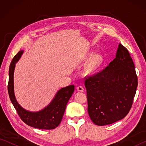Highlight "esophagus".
<instances>
[{
	"instance_id": "34e87169",
	"label": "esophagus",
	"mask_w": 146,
	"mask_h": 146,
	"mask_svg": "<svg viewBox=\"0 0 146 146\" xmlns=\"http://www.w3.org/2000/svg\"><path fill=\"white\" fill-rule=\"evenodd\" d=\"M77 90L78 91H84V88L82 87V86H79L77 87Z\"/></svg>"
}]
</instances>
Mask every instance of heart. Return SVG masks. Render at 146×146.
<instances>
[{"label": "heart", "mask_w": 146, "mask_h": 146, "mask_svg": "<svg viewBox=\"0 0 146 146\" xmlns=\"http://www.w3.org/2000/svg\"><path fill=\"white\" fill-rule=\"evenodd\" d=\"M102 56L98 55H95L91 58L90 64H88L87 68H86V70H87L88 72H91V71L96 70V69L99 67L101 63H102Z\"/></svg>", "instance_id": "obj_1"}]
</instances>
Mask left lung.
Returning a JSON list of instances; mask_svg holds the SVG:
<instances>
[{"mask_svg":"<svg viewBox=\"0 0 146 146\" xmlns=\"http://www.w3.org/2000/svg\"><path fill=\"white\" fill-rule=\"evenodd\" d=\"M88 111L98 125L111 124L124 118L131 108L138 78L127 49L119 44L116 58L107 67L86 76Z\"/></svg>","mask_w":146,"mask_h":146,"instance_id":"left-lung-1","label":"left lung"}]
</instances>
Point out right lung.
Listing matches in <instances>:
<instances>
[{"instance_id": "1", "label": "right lung", "mask_w": 146, "mask_h": 146, "mask_svg": "<svg viewBox=\"0 0 146 146\" xmlns=\"http://www.w3.org/2000/svg\"><path fill=\"white\" fill-rule=\"evenodd\" d=\"M23 53V51H19L9 66L8 85L9 98L20 118L27 125L40 129H55L61 122L66 105L74 92L75 86L70 85L60 89L56 94L52 102L40 111L29 112L25 110L17 102L13 90L14 69L16 62L21 58Z\"/></svg>"}]
</instances>
